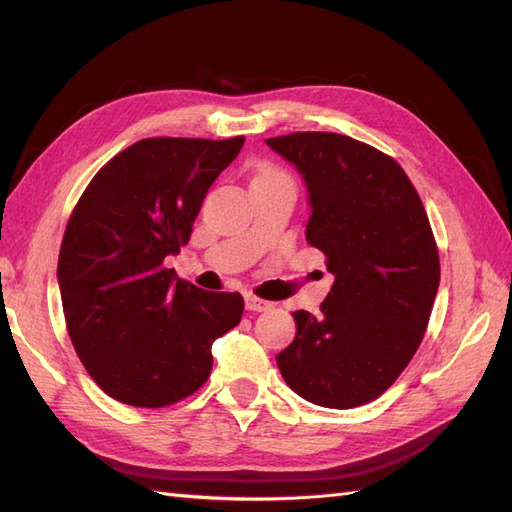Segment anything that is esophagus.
Returning a JSON list of instances; mask_svg holds the SVG:
<instances>
[{"label": "esophagus", "mask_w": 512, "mask_h": 512, "mask_svg": "<svg viewBox=\"0 0 512 512\" xmlns=\"http://www.w3.org/2000/svg\"><path fill=\"white\" fill-rule=\"evenodd\" d=\"M244 301H246V310H253V312H264V310H270L273 308V303L266 301V299H259L257 295H244Z\"/></svg>", "instance_id": "1"}]
</instances>
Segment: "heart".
Returning a JSON list of instances; mask_svg holds the SVG:
<instances>
[{
	"label": "heart",
	"instance_id": "obj_1",
	"mask_svg": "<svg viewBox=\"0 0 512 512\" xmlns=\"http://www.w3.org/2000/svg\"><path fill=\"white\" fill-rule=\"evenodd\" d=\"M270 176H284V173H281L279 169H275V167H264V169H259V173H257V178H270ZM286 178V176H284Z\"/></svg>",
	"mask_w": 512,
	"mask_h": 512
}]
</instances>
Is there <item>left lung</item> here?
Here are the masks:
<instances>
[{"label": "left lung", "instance_id": "left-lung-1", "mask_svg": "<svg viewBox=\"0 0 512 512\" xmlns=\"http://www.w3.org/2000/svg\"><path fill=\"white\" fill-rule=\"evenodd\" d=\"M266 145L306 180V239L334 275L321 314L292 312L297 336L279 372L314 405H365L396 383L427 330L440 286L427 211L398 162L361 140L297 132Z\"/></svg>", "mask_w": 512, "mask_h": 512}]
</instances>
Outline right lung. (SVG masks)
<instances>
[{"label": "right lung", "mask_w": 512, "mask_h": 512, "mask_svg": "<svg viewBox=\"0 0 512 512\" xmlns=\"http://www.w3.org/2000/svg\"><path fill=\"white\" fill-rule=\"evenodd\" d=\"M242 145L244 136L138 140L74 206L57 266L65 325L94 383L118 402L158 409L195 394L213 341L242 321L239 292L200 290L165 266Z\"/></svg>", "instance_id": "right-lung-1"}]
</instances>
